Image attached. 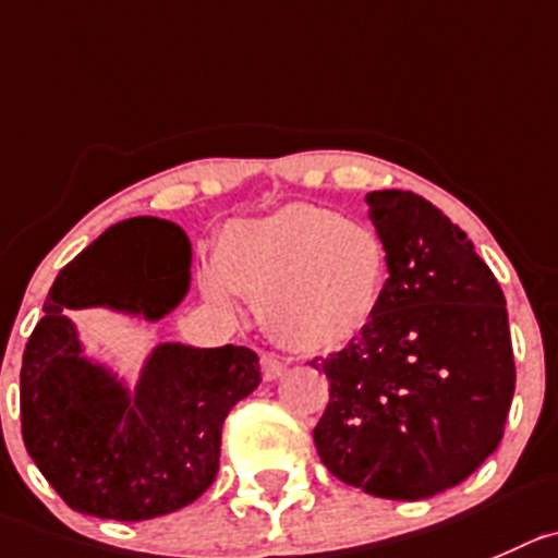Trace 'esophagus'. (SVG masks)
<instances>
[{
	"instance_id": "34e87169",
	"label": "esophagus",
	"mask_w": 558,
	"mask_h": 558,
	"mask_svg": "<svg viewBox=\"0 0 558 558\" xmlns=\"http://www.w3.org/2000/svg\"><path fill=\"white\" fill-rule=\"evenodd\" d=\"M259 364H263L265 380H276L284 373V362L276 353H259Z\"/></svg>"
}]
</instances>
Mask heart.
<instances>
[{
	"instance_id": "obj_1",
	"label": "heart",
	"mask_w": 558,
	"mask_h": 558,
	"mask_svg": "<svg viewBox=\"0 0 558 558\" xmlns=\"http://www.w3.org/2000/svg\"><path fill=\"white\" fill-rule=\"evenodd\" d=\"M216 276L205 295L259 299L276 342L301 353L342 348L362 337L384 299L389 252L373 227L315 205H288L263 219L235 221L219 235Z\"/></svg>"
}]
</instances>
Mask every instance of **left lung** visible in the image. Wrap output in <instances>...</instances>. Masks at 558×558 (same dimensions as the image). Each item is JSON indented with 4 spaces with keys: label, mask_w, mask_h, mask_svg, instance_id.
Wrapping results in <instances>:
<instances>
[{
    "label": "left lung",
    "mask_w": 558,
    "mask_h": 558,
    "mask_svg": "<svg viewBox=\"0 0 558 558\" xmlns=\"http://www.w3.org/2000/svg\"><path fill=\"white\" fill-rule=\"evenodd\" d=\"M367 205L389 279L362 337L310 362L328 378L315 447L344 485L418 501L469 480L501 441L514 391L507 301L424 196L373 191Z\"/></svg>",
    "instance_id": "1"
}]
</instances>
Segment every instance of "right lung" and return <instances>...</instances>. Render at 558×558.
Listing matches in <instances>:
<instances>
[{"mask_svg": "<svg viewBox=\"0 0 558 558\" xmlns=\"http://www.w3.org/2000/svg\"><path fill=\"white\" fill-rule=\"evenodd\" d=\"M191 243L169 221L109 227L60 270L21 364V435L40 474L82 514L150 521L189 507L219 474L221 424L259 386L254 350L158 344L134 395L82 355L65 310L158 320L189 290Z\"/></svg>", "mask_w": 558, "mask_h": 558, "instance_id": "1", "label": "right lung"}]
</instances>
